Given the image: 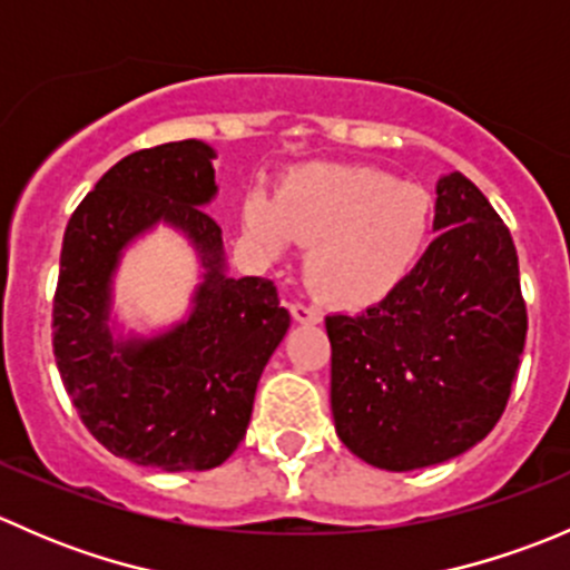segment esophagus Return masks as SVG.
Wrapping results in <instances>:
<instances>
[{
    "label": "esophagus",
    "mask_w": 570,
    "mask_h": 570,
    "mask_svg": "<svg viewBox=\"0 0 570 570\" xmlns=\"http://www.w3.org/2000/svg\"><path fill=\"white\" fill-rule=\"evenodd\" d=\"M292 317H295L297 322H303V325H320L322 322V314L317 312V308H308V306H303V303H295V306H292Z\"/></svg>",
    "instance_id": "obj_1"
}]
</instances>
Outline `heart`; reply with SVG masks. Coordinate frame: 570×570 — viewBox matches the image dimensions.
<instances>
[{
	"label": "heart",
	"instance_id": "b5f03b06",
	"mask_svg": "<svg viewBox=\"0 0 570 570\" xmlns=\"http://www.w3.org/2000/svg\"><path fill=\"white\" fill-rule=\"evenodd\" d=\"M243 232L267 256L308 245V284L331 306L361 312L389 301L428 256L435 232L433 195L364 165L308 163L269 198L243 200Z\"/></svg>",
	"mask_w": 570,
	"mask_h": 570
}]
</instances>
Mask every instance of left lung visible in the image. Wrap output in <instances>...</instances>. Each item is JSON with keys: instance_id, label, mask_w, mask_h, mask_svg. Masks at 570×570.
<instances>
[{"instance_id": "1", "label": "left lung", "mask_w": 570, "mask_h": 570, "mask_svg": "<svg viewBox=\"0 0 570 570\" xmlns=\"http://www.w3.org/2000/svg\"><path fill=\"white\" fill-rule=\"evenodd\" d=\"M435 234L389 301L325 317L336 435L375 469H428L480 444L521 364L513 237L458 170L435 184Z\"/></svg>"}]
</instances>
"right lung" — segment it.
Wrapping results in <instances>:
<instances>
[{
  "label": "right lung",
  "mask_w": 570,
  "mask_h": 570,
  "mask_svg": "<svg viewBox=\"0 0 570 570\" xmlns=\"http://www.w3.org/2000/svg\"><path fill=\"white\" fill-rule=\"evenodd\" d=\"M215 148L178 140L107 170L71 215L55 295V358L85 428L112 455L163 471H206L245 439L258 377L289 331L273 281L228 275ZM159 225L199 258L188 314L142 334L114 312L122 253Z\"/></svg>",
  "instance_id": "1"
}]
</instances>
